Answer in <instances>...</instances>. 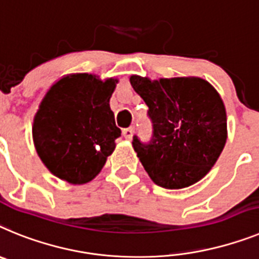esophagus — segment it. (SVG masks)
I'll use <instances>...</instances> for the list:
<instances>
[{
    "mask_svg": "<svg viewBox=\"0 0 259 259\" xmlns=\"http://www.w3.org/2000/svg\"><path fill=\"white\" fill-rule=\"evenodd\" d=\"M122 137L126 139H132L133 137V129L132 127H127V129L122 130Z\"/></svg>",
    "mask_w": 259,
    "mask_h": 259,
    "instance_id": "34e87169",
    "label": "esophagus"
}]
</instances>
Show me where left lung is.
Listing matches in <instances>:
<instances>
[{
  "label": "left lung",
  "mask_w": 259,
  "mask_h": 259,
  "mask_svg": "<svg viewBox=\"0 0 259 259\" xmlns=\"http://www.w3.org/2000/svg\"><path fill=\"white\" fill-rule=\"evenodd\" d=\"M130 83L148 107L152 123L148 142L133 137V147L148 176L165 189L199 181L226 145V108L219 94L199 78L151 82L133 75Z\"/></svg>",
  "instance_id": "8db88e82"
}]
</instances>
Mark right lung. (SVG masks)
<instances>
[{
  "label": "right lung",
  "mask_w": 259,
  "mask_h": 259,
  "mask_svg": "<svg viewBox=\"0 0 259 259\" xmlns=\"http://www.w3.org/2000/svg\"><path fill=\"white\" fill-rule=\"evenodd\" d=\"M116 79L73 74L47 92L33 120L36 151L55 176L86 184L102 170L121 137L109 99Z\"/></svg>",
  "instance_id": "obj_1"
}]
</instances>
